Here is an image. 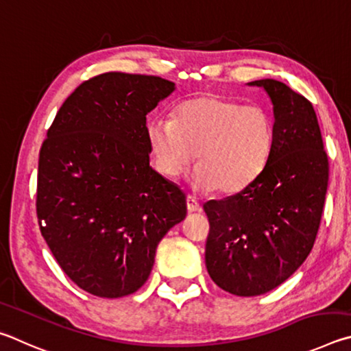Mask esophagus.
I'll return each mask as SVG.
<instances>
[{
    "mask_svg": "<svg viewBox=\"0 0 351 351\" xmlns=\"http://www.w3.org/2000/svg\"><path fill=\"white\" fill-rule=\"evenodd\" d=\"M186 208L189 213H200L202 211L200 204L195 200V197H193V195H188L186 197Z\"/></svg>",
    "mask_w": 351,
    "mask_h": 351,
    "instance_id": "1",
    "label": "esophagus"
}]
</instances>
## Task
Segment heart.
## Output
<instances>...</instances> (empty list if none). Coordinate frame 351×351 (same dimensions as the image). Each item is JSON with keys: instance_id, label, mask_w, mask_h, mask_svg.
Here are the masks:
<instances>
[{"instance_id": "obj_1", "label": "heart", "mask_w": 351, "mask_h": 351, "mask_svg": "<svg viewBox=\"0 0 351 351\" xmlns=\"http://www.w3.org/2000/svg\"><path fill=\"white\" fill-rule=\"evenodd\" d=\"M156 169L169 179L182 176L197 158L193 185L232 194L247 188L265 168L274 125L265 108L217 95L189 98L174 120L156 119L146 128Z\"/></svg>"}]
</instances>
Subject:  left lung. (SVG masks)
<instances>
[{
	"label": "left lung",
	"mask_w": 351,
	"mask_h": 351,
	"mask_svg": "<svg viewBox=\"0 0 351 351\" xmlns=\"http://www.w3.org/2000/svg\"><path fill=\"white\" fill-rule=\"evenodd\" d=\"M248 84L271 98V154L247 188L204 205L208 273L222 290L243 298L271 291L302 265L328 186V157L313 104L278 80Z\"/></svg>",
	"instance_id": "left-lung-1"
}]
</instances>
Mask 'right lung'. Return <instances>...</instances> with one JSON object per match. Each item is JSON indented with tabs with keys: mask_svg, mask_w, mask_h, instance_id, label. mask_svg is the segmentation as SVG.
<instances>
[{
	"mask_svg": "<svg viewBox=\"0 0 351 351\" xmlns=\"http://www.w3.org/2000/svg\"><path fill=\"white\" fill-rule=\"evenodd\" d=\"M174 89L154 75L92 77L61 104L41 145V234L61 269L94 296L137 291L158 242L186 217L185 194L149 166L146 138L147 112Z\"/></svg>",
	"mask_w": 351,
	"mask_h": 351,
	"instance_id": "1",
	"label": "right lung"
}]
</instances>
